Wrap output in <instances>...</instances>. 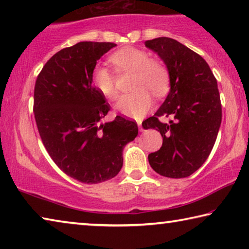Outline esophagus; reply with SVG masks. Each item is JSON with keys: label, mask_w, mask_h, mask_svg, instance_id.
Returning <instances> with one entry per match:
<instances>
[{"label": "esophagus", "mask_w": 249, "mask_h": 249, "mask_svg": "<svg viewBox=\"0 0 249 249\" xmlns=\"http://www.w3.org/2000/svg\"><path fill=\"white\" fill-rule=\"evenodd\" d=\"M137 125H138V128H140L141 132H142V130H144V128H142V122H141V121H138V122H137Z\"/></svg>", "instance_id": "1"}]
</instances>
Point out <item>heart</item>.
<instances>
[{
	"instance_id": "b5f03b06",
	"label": "heart",
	"mask_w": 249,
	"mask_h": 249,
	"mask_svg": "<svg viewBox=\"0 0 249 249\" xmlns=\"http://www.w3.org/2000/svg\"><path fill=\"white\" fill-rule=\"evenodd\" d=\"M111 61L119 72L134 73L132 89L136 91L124 95L116 104V108L123 115L140 119L151 107V94L161 98L169 92V70L161 62L150 59L144 50L133 47L122 48L112 54ZM92 82L105 98L109 100L119 98L115 75L105 67H95L92 72Z\"/></svg>"
}]
</instances>
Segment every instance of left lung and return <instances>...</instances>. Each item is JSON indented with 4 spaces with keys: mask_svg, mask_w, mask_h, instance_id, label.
<instances>
[{
    "mask_svg": "<svg viewBox=\"0 0 249 249\" xmlns=\"http://www.w3.org/2000/svg\"><path fill=\"white\" fill-rule=\"evenodd\" d=\"M162 59L170 73V91L145 129L161 134L162 146L148 155L150 167L167 178H185L203 165L215 144L222 122L217 82L200 54L176 39L159 37L145 41ZM169 117L168 124L158 119Z\"/></svg>",
    "mask_w": 249,
    "mask_h": 249,
    "instance_id": "left-lung-1",
    "label": "left lung"
}]
</instances>
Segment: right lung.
Wrapping results in <instances>:
<instances>
[{
	"instance_id": "1",
	"label": "right lung",
	"mask_w": 249,
	"mask_h": 249,
	"mask_svg": "<svg viewBox=\"0 0 249 249\" xmlns=\"http://www.w3.org/2000/svg\"><path fill=\"white\" fill-rule=\"evenodd\" d=\"M114 43L80 41L46 62L34 90V115L46 150L71 178L93 184L109 180L123 166V149L138 134L136 122L109 111L92 84L96 61Z\"/></svg>"
}]
</instances>
